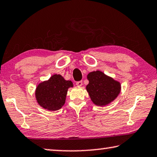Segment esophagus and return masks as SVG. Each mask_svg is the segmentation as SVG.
<instances>
[{
  "label": "esophagus",
  "mask_w": 157,
  "mask_h": 157,
  "mask_svg": "<svg viewBox=\"0 0 157 157\" xmlns=\"http://www.w3.org/2000/svg\"><path fill=\"white\" fill-rule=\"evenodd\" d=\"M76 85H77V86H78L81 87V86H83V82H82V81H77V82H76Z\"/></svg>",
  "instance_id": "1"
}]
</instances>
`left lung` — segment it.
Here are the masks:
<instances>
[{
	"label": "left lung",
	"mask_w": 157,
	"mask_h": 157,
	"mask_svg": "<svg viewBox=\"0 0 157 157\" xmlns=\"http://www.w3.org/2000/svg\"><path fill=\"white\" fill-rule=\"evenodd\" d=\"M88 91L92 101L97 106H104L116 99L121 90L120 82L106 76L101 71H92L87 76Z\"/></svg>",
	"instance_id": "8db88e82"
}]
</instances>
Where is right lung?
<instances>
[{
	"instance_id": "obj_1",
	"label": "right lung",
	"mask_w": 157,
	"mask_h": 157,
	"mask_svg": "<svg viewBox=\"0 0 157 157\" xmlns=\"http://www.w3.org/2000/svg\"><path fill=\"white\" fill-rule=\"evenodd\" d=\"M71 87H73L71 81H66L60 74H54L38 85L35 90L36 99L44 109L58 110L65 104L68 88Z\"/></svg>"
}]
</instances>
